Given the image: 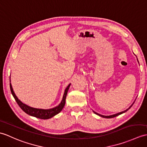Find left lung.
Instances as JSON below:
<instances>
[{
	"label": "left lung",
	"instance_id": "8db88e82",
	"mask_svg": "<svg viewBox=\"0 0 147 147\" xmlns=\"http://www.w3.org/2000/svg\"><path fill=\"white\" fill-rule=\"evenodd\" d=\"M134 103H133L130 107H129L128 109H127V110H125V111H121V112H120V113H117V114H115V115H110V116H105V115H100V114H98V113H96L95 111H93V112L95 114H96V115H99V116H100V117H103V118H114V117H117V116H118V115H121V114H122V113H125V112H126L127 111H128L129 108H130L131 107H132V105H134Z\"/></svg>",
	"mask_w": 147,
	"mask_h": 147
}]
</instances>
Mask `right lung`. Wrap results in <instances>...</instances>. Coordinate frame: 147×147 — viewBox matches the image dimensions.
<instances>
[{"label": "right lung", "instance_id": "right-lung-1", "mask_svg": "<svg viewBox=\"0 0 147 147\" xmlns=\"http://www.w3.org/2000/svg\"><path fill=\"white\" fill-rule=\"evenodd\" d=\"M10 78H11V77H10ZM10 82H11V80H10ZM70 85H71V84L68 85L67 88H66L65 91H64L63 100H62V101H61V103L56 107L51 108V109H47V110L34 108L29 107V106H27L26 104H24L19 100L18 97L16 96V95L15 94L14 92H13V91L11 83H10V88H11V91L12 96H13V98H14L16 101L17 102V103L18 104L19 107L21 108L22 110L26 113H27V115H29L30 116H32V117H36L37 118L47 120V119H49L53 117L54 116H55L56 115L59 113L61 112V111L63 110V108H64V105H65L67 91H68V90H69Z\"/></svg>", "mask_w": 147, "mask_h": 147}]
</instances>
